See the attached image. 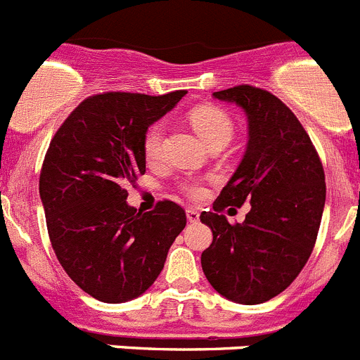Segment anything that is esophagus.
Wrapping results in <instances>:
<instances>
[{"mask_svg":"<svg viewBox=\"0 0 360 360\" xmlns=\"http://www.w3.org/2000/svg\"><path fill=\"white\" fill-rule=\"evenodd\" d=\"M186 214H187V221H191V224H196V221L200 219V212L195 211V209H187Z\"/></svg>","mask_w":360,"mask_h":360,"instance_id":"obj_1","label":"esophagus"}]
</instances>
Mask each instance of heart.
I'll return each mask as SVG.
<instances>
[{
	"label": "heart",
	"mask_w": 360,
	"mask_h": 360,
	"mask_svg": "<svg viewBox=\"0 0 360 360\" xmlns=\"http://www.w3.org/2000/svg\"><path fill=\"white\" fill-rule=\"evenodd\" d=\"M191 124L202 136L205 144L212 142H229L234 133V126L225 110L218 106H198L191 111ZM162 142V126L160 124H153L151 128L144 135V153L148 158H155L160 151ZM182 191L191 198H200L203 195V189L198 182H186L182 186Z\"/></svg>",
	"instance_id": "1"
}]
</instances>
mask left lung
Instances as JSON below:
<instances>
[{
  "label": "left lung",
  "instance_id": "8db88e82",
  "mask_svg": "<svg viewBox=\"0 0 360 360\" xmlns=\"http://www.w3.org/2000/svg\"><path fill=\"white\" fill-rule=\"evenodd\" d=\"M212 95L245 111L249 144L214 211L200 216L212 231L202 269L224 297L259 304L281 294L307 265L326 200L324 169L308 133L276 95L249 84ZM243 202L251 203L244 224H229L221 212Z\"/></svg>",
  "mask_w": 360,
  "mask_h": 360
}]
</instances>
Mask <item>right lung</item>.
Segmentation results:
<instances>
[{"label":"right lung","instance_id":"add662e5","mask_svg":"<svg viewBox=\"0 0 360 360\" xmlns=\"http://www.w3.org/2000/svg\"><path fill=\"white\" fill-rule=\"evenodd\" d=\"M184 95L84 98L44 155L39 195L53 252L72 281L103 303L144 294L187 224L186 211L169 200L149 212L126 202V186L146 173V131Z\"/></svg>","mask_w":360,"mask_h":360}]
</instances>
